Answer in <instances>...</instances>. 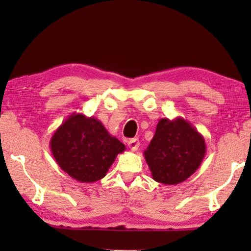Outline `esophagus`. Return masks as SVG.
Masks as SVG:
<instances>
[{"label":"esophagus","mask_w":251,"mask_h":251,"mask_svg":"<svg viewBox=\"0 0 251 251\" xmlns=\"http://www.w3.org/2000/svg\"><path fill=\"white\" fill-rule=\"evenodd\" d=\"M128 147L130 148L133 151H136L138 150L139 147V141L137 138H133V139H129L128 141Z\"/></svg>","instance_id":"34e87169"}]
</instances>
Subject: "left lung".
<instances>
[{"mask_svg": "<svg viewBox=\"0 0 251 251\" xmlns=\"http://www.w3.org/2000/svg\"><path fill=\"white\" fill-rule=\"evenodd\" d=\"M206 154L203 136L181 117L161 118L144 157L152 179L164 185L185 181L201 166Z\"/></svg>", "mask_w": 251, "mask_h": 251, "instance_id": "left-lung-1", "label": "left lung"}]
</instances>
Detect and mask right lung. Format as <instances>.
Masks as SVG:
<instances>
[{
  "label": "right lung",
  "mask_w": 251,
  "mask_h": 251,
  "mask_svg": "<svg viewBox=\"0 0 251 251\" xmlns=\"http://www.w3.org/2000/svg\"><path fill=\"white\" fill-rule=\"evenodd\" d=\"M50 147L61 169L79 182L104 178L116 156L126 150L100 121L80 113H73L58 126Z\"/></svg>",
  "instance_id": "obj_1"
}]
</instances>
